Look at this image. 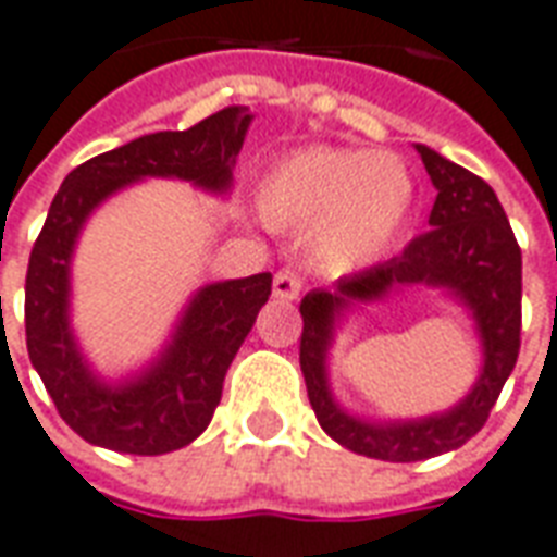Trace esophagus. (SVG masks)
<instances>
[{
  "label": "esophagus",
  "mask_w": 557,
  "mask_h": 557,
  "mask_svg": "<svg viewBox=\"0 0 557 557\" xmlns=\"http://www.w3.org/2000/svg\"><path fill=\"white\" fill-rule=\"evenodd\" d=\"M300 277H298V271H292V268H283V271H277L274 274V298L277 300H295L300 295Z\"/></svg>",
  "instance_id": "obj_1"
}]
</instances>
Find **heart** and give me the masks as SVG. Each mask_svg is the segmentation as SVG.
<instances>
[{"instance_id":"obj_1","label":"heart","mask_w":557,"mask_h":557,"mask_svg":"<svg viewBox=\"0 0 557 557\" xmlns=\"http://www.w3.org/2000/svg\"><path fill=\"white\" fill-rule=\"evenodd\" d=\"M259 209L274 226L312 224L315 253L339 268H360L386 250L413 203V180L389 152L304 147L268 168Z\"/></svg>"}]
</instances>
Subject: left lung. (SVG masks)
<instances>
[{
  "label": "left lung",
  "mask_w": 557,
  "mask_h": 557,
  "mask_svg": "<svg viewBox=\"0 0 557 557\" xmlns=\"http://www.w3.org/2000/svg\"><path fill=\"white\" fill-rule=\"evenodd\" d=\"M436 188L431 230L413 238L398 257L342 277L333 289H315L300 300V372L324 434L354 455L413 463L446 455L475 436L502 386L517 366L522 324V253L496 191L467 168L416 144ZM428 285L443 288L473 312L482 339V374L476 386L446 414L422 420L372 423L348 414L330 393L326 351L341 315L354 302L382 299L389 290Z\"/></svg>",
  "instance_id": "8db88e82"
}]
</instances>
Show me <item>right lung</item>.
I'll return each instance as SVG.
<instances>
[{
    "mask_svg": "<svg viewBox=\"0 0 557 557\" xmlns=\"http://www.w3.org/2000/svg\"><path fill=\"white\" fill-rule=\"evenodd\" d=\"M253 114L230 106L185 132H152L100 152L61 183L26 274L28 360L49 398L90 446L123 455H168L212 422L224 374L271 295V274L209 283L185 304L162 354L111 383L90 369L70 327V262L94 209L150 176L226 195Z\"/></svg>",
    "mask_w": 557,
    "mask_h": 557,
    "instance_id": "right-lung-1",
    "label": "right lung"
}]
</instances>
